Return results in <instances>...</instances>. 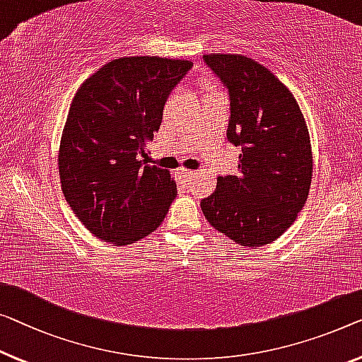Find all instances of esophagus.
Masks as SVG:
<instances>
[{"mask_svg":"<svg viewBox=\"0 0 362 362\" xmlns=\"http://www.w3.org/2000/svg\"><path fill=\"white\" fill-rule=\"evenodd\" d=\"M177 172H179V174H180V177H183V179H190V177L193 175V174H195V172H193V170H190V169H185V167H180V169L179 170H177Z\"/></svg>","mask_w":362,"mask_h":362,"instance_id":"esophagus-1","label":"esophagus"}]
</instances>
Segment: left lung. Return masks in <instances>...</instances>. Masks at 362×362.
Here are the masks:
<instances>
[{
	"instance_id": "left-lung-1",
	"label": "left lung",
	"mask_w": 362,
	"mask_h": 362,
	"mask_svg": "<svg viewBox=\"0 0 362 362\" xmlns=\"http://www.w3.org/2000/svg\"><path fill=\"white\" fill-rule=\"evenodd\" d=\"M203 60L229 90L228 139L242 154L239 174L218 177L202 211L237 244L267 245L291 228L309 197V129L293 93L263 64L224 53Z\"/></svg>"
}]
</instances>
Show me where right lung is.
Instances as JSON below:
<instances>
[{
    "label": "right lung",
    "mask_w": 362,
    "mask_h": 362,
    "mask_svg": "<svg viewBox=\"0 0 362 362\" xmlns=\"http://www.w3.org/2000/svg\"><path fill=\"white\" fill-rule=\"evenodd\" d=\"M188 60L123 57L81 84L64 123L58 170L76 218L100 240L129 245L163 223L177 197L170 172L144 164Z\"/></svg>",
    "instance_id": "add662e5"
}]
</instances>
